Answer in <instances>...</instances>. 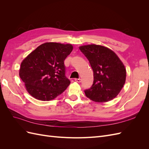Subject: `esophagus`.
Instances as JSON below:
<instances>
[{"mask_svg":"<svg viewBox=\"0 0 149 149\" xmlns=\"http://www.w3.org/2000/svg\"><path fill=\"white\" fill-rule=\"evenodd\" d=\"M74 81L76 82H78V83H80L81 81V79L80 78H75Z\"/></svg>","mask_w":149,"mask_h":149,"instance_id":"obj_1","label":"esophagus"}]
</instances>
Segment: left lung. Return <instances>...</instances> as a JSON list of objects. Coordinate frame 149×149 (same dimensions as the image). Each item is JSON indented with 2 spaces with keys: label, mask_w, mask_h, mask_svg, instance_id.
Wrapping results in <instances>:
<instances>
[{
  "label": "left lung",
  "mask_w": 149,
  "mask_h": 149,
  "mask_svg": "<svg viewBox=\"0 0 149 149\" xmlns=\"http://www.w3.org/2000/svg\"><path fill=\"white\" fill-rule=\"evenodd\" d=\"M93 71L92 86L84 90L86 97L97 102L113 100L124 86L126 70L116 54L107 47L88 45L79 47Z\"/></svg>",
  "instance_id": "obj_1"
}]
</instances>
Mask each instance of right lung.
<instances>
[{"label": "right lung", "mask_w": 149, "mask_h": 149, "mask_svg": "<svg viewBox=\"0 0 149 149\" xmlns=\"http://www.w3.org/2000/svg\"><path fill=\"white\" fill-rule=\"evenodd\" d=\"M71 44L47 42L30 53L22 62L19 76L26 91L38 100L50 101L68 88L64 61L73 50Z\"/></svg>", "instance_id": "obj_1"}]
</instances>
